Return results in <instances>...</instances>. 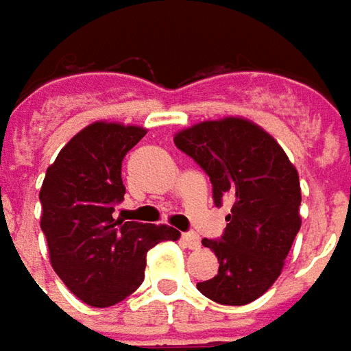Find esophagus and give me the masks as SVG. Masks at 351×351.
Here are the masks:
<instances>
[{
	"instance_id": "34e87169",
	"label": "esophagus",
	"mask_w": 351,
	"mask_h": 351,
	"mask_svg": "<svg viewBox=\"0 0 351 351\" xmlns=\"http://www.w3.org/2000/svg\"><path fill=\"white\" fill-rule=\"evenodd\" d=\"M183 242H185L189 250H198L200 247V236L196 234V232H185L183 234Z\"/></svg>"
}]
</instances>
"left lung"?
Returning a JSON list of instances; mask_svg holds the SVG:
<instances>
[{"label": "left lung", "mask_w": 351, "mask_h": 351, "mask_svg": "<svg viewBox=\"0 0 351 351\" xmlns=\"http://www.w3.org/2000/svg\"><path fill=\"white\" fill-rule=\"evenodd\" d=\"M173 143L210 176L217 206L232 200L221 240H202L219 270L196 287L219 304H250L282 274L299 232V171L265 128L243 117L196 123Z\"/></svg>", "instance_id": "left-lung-1"}]
</instances>
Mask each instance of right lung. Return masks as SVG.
Masks as SVG:
<instances>
[{
	"mask_svg": "<svg viewBox=\"0 0 351 351\" xmlns=\"http://www.w3.org/2000/svg\"><path fill=\"white\" fill-rule=\"evenodd\" d=\"M145 132L108 121L84 126L47 168L39 191L52 268L88 306H113L132 295L143 282L147 251L181 236L168 225L113 219L124 198V156Z\"/></svg>",
	"mask_w": 351,
	"mask_h": 351,
	"instance_id": "add662e5",
	"label": "right lung"
}]
</instances>
